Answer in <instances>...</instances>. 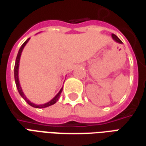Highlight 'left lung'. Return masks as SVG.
<instances>
[{"label": "left lung", "instance_id": "1", "mask_svg": "<svg viewBox=\"0 0 146 146\" xmlns=\"http://www.w3.org/2000/svg\"><path fill=\"white\" fill-rule=\"evenodd\" d=\"M111 37L112 38H113V39H114L115 42H119V43H123V42L121 41V40H120L119 38L117 37L115 34H111Z\"/></svg>", "mask_w": 146, "mask_h": 146}]
</instances>
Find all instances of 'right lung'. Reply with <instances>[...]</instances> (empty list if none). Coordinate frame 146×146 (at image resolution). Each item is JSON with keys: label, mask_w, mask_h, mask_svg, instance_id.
I'll return each instance as SVG.
<instances>
[{"label": "right lung", "mask_w": 146, "mask_h": 146, "mask_svg": "<svg viewBox=\"0 0 146 146\" xmlns=\"http://www.w3.org/2000/svg\"><path fill=\"white\" fill-rule=\"evenodd\" d=\"M29 39H30V38H27V40L23 42V45L21 46V47H20V50H19L18 54H17V57H16V63H15V67H14V77H15V82H16V88H17V89H18V92H19L20 95L21 96V97L23 98V100L27 102L28 104L30 105V106H31V107H33V108H47V107H50V106H51V105L54 104L58 100L59 97H60V95H61L62 92L63 87L60 89V91L58 92V93L51 100H50L49 102L46 103V104H34V103L31 102L30 100L26 97V96L24 95L23 90H22V88H21V86H20V80H19V66H20V56H21L22 51H23L24 46H26V44H27V42H28V41H29Z\"/></svg>", "instance_id": "right-lung-1"}]
</instances>
